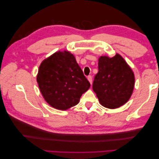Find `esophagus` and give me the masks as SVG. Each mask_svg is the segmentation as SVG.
Returning <instances> with one entry per match:
<instances>
[{"label": "esophagus", "instance_id": "1", "mask_svg": "<svg viewBox=\"0 0 159 159\" xmlns=\"http://www.w3.org/2000/svg\"><path fill=\"white\" fill-rule=\"evenodd\" d=\"M87 79H88L90 84L92 85V76H87Z\"/></svg>", "mask_w": 159, "mask_h": 159}]
</instances>
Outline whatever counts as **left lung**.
Segmentation results:
<instances>
[{
	"mask_svg": "<svg viewBox=\"0 0 159 159\" xmlns=\"http://www.w3.org/2000/svg\"><path fill=\"white\" fill-rule=\"evenodd\" d=\"M134 85L133 71L120 55L100 57L92 88L103 107L116 109L122 106L130 99Z\"/></svg>",
	"mask_w": 159,
	"mask_h": 159,
	"instance_id": "8db88e82",
	"label": "left lung"
}]
</instances>
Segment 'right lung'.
I'll return each mask as SVG.
<instances>
[{
  "label": "right lung",
  "mask_w": 159,
  "mask_h": 159,
  "mask_svg": "<svg viewBox=\"0 0 159 159\" xmlns=\"http://www.w3.org/2000/svg\"><path fill=\"white\" fill-rule=\"evenodd\" d=\"M37 81L43 98L60 110L76 105L90 87L75 57L67 51L57 52L43 60Z\"/></svg>",
  "instance_id": "add662e5"
}]
</instances>
